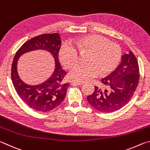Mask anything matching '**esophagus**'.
<instances>
[{
    "label": "esophagus",
    "instance_id": "obj_1",
    "mask_svg": "<svg viewBox=\"0 0 150 150\" xmlns=\"http://www.w3.org/2000/svg\"><path fill=\"white\" fill-rule=\"evenodd\" d=\"M73 85H82L84 84V82H81V81H73L71 82Z\"/></svg>",
    "mask_w": 150,
    "mask_h": 150
}]
</instances>
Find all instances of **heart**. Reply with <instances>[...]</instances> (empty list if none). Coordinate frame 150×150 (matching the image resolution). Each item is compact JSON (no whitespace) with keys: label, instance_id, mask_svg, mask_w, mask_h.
Instances as JSON below:
<instances>
[{"label":"heart","instance_id":"obj_1","mask_svg":"<svg viewBox=\"0 0 150 150\" xmlns=\"http://www.w3.org/2000/svg\"><path fill=\"white\" fill-rule=\"evenodd\" d=\"M78 50L81 53H88L86 62L71 71L73 80L84 82L95 77L100 72L102 75L110 73L118 67L121 59V50L117 44H112L108 38L100 35H90L79 38L75 41ZM60 61L65 67L71 69L79 62L77 50L69 43H65L59 52Z\"/></svg>","mask_w":150,"mask_h":150}]
</instances>
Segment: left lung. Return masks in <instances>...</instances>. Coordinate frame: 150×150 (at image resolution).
<instances>
[{
	"label": "left lung",
	"mask_w": 150,
	"mask_h": 150,
	"mask_svg": "<svg viewBox=\"0 0 150 150\" xmlns=\"http://www.w3.org/2000/svg\"><path fill=\"white\" fill-rule=\"evenodd\" d=\"M139 73L138 61L130 51L122 56L118 67L102 79L106 88L95 87L94 93L87 96L88 103L101 112H112L119 110L132 97L138 85Z\"/></svg>",
	"instance_id": "obj_1"
}]
</instances>
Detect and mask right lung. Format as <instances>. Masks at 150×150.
<instances>
[{
    "mask_svg": "<svg viewBox=\"0 0 150 150\" xmlns=\"http://www.w3.org/2000/svg\"><path fill=\"white\" fill-rule=\"evenodd\" d=\"M62 45L57 33L45 34L33 38L20 47L13 59L11 69L12 83L20 98L33 110L46 112L57 107L64 100L69 83H64L63 77L67 74L59 61V51ZM49 52L55 61V69L52 75L44 82L36 86L25 83L19 77L17 63L19 57L34 50Z\"/></svg>",
    "mask_w": 150,
    "mask_h": 150,
    "instance_id": "obj_1",
    "label": "right lung"
}]
</instances>
